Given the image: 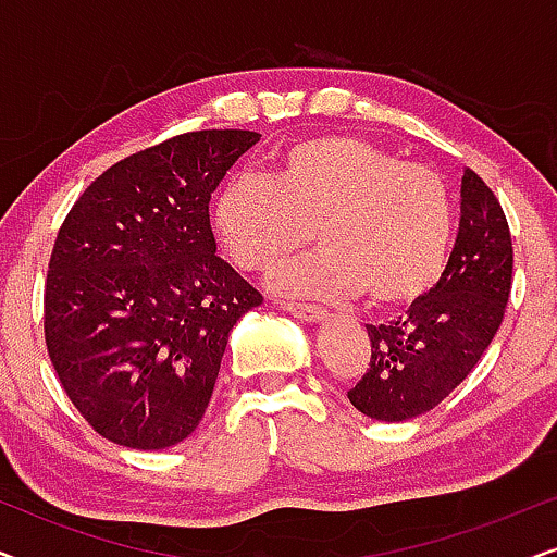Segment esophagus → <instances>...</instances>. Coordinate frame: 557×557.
Returning <instances> with one entry per match:
<instances>
[{
	"label": "esophagus",
	"instance_id": "obj_1",
	"mask_svg": "<svg viewBox=\"0 0 557 557\" xmlns=\"http://www.w3.org/2000/svg\"><path fill=\"white\" fill-rule=\"evenodd\" d=\"M284 309L288 314H294L299 322H307V324H319L324 322L326 314L319 307H309V304H296V301H286Z\"/></svg>",
	"mask_w": 557,
	"mask_h": 557
}]
</instances>
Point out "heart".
I'll return each mask as SVG.
<instances>
[{"instance_id": "1", "label": "heart", "mask_w": 557, "mask_h": 557, "mask_svg": "<svg viewBox=\"0 0 557 557\" xmlns=\"http://www.w3.org/2000/svg\"><path fill=\"white\" fill-rule=\"evenodd\" d=\"M212 225L231 261L250 273L278 269L317 231L324 250L278 273L281 292L314 299L368 292L372 307L403 309L444 276L454 200L431 166L400 162L360 136H311L278 151L271 180L227 182Z\"/></svg>"}]
</instances>
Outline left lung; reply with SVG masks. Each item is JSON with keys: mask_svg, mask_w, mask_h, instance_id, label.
Here are the masks:
<instances>
[{"mask_svg": "<svg viewBox=\"0 0 557 557\" xmlns=\"http://www.w3.org/2000/svg\"><path fill=\"white\" fill-rule=\"evenodd\" d=\"M512 288V235L502 205L469 166L461 177V220L444 276L387 324H364L370 368L347 398L375 421L429 413L492 345Z\"/></svg>", "mask_w": 557, "mask_h": 557, "instance_id": "1", "label": "left lung"}]
</instances>
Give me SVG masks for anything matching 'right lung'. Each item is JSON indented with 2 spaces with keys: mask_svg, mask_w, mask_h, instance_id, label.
<instances>
[{
  "mask_svg": "<svg viewBox=\"0 0 557 557\" xmlns=\"http://www.w3.org/2000/svg\"><path fill=\"white\" fill-rule=\"evenodd\" d=\"M261 139L210 128L121 159L60 227L45 342L81 416L119 446L159 451L200 425L227 337L263 296L215 256L210 197Z\"/></svg>",
  "mask_w": 557,
  "mask_h": 557,
  "instance_id": "1",
  "label": "right lung"
}]
</instances>
